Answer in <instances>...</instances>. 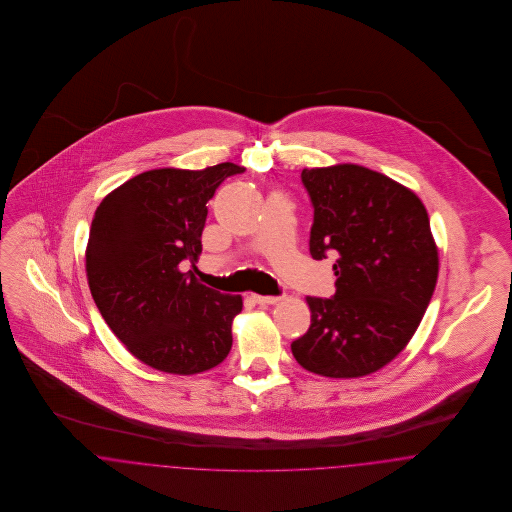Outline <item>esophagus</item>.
Masks as SVG:
<instances>
[{"label":"esophagus","mask_w":512,"mask_h":512,"mask_svg":"<svg viewBox=\"0 0 512 512\" xmlns=\"http://www.w3.org/2000/svg\"><path fill=\"white\" fill-rule=\"evenodd\" d=\"M282 297L280 295H253V301L257 303V305H274V303H278Z\"/></svg>","instance_id":"obj_1"}]
</instances>
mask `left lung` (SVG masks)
Listing matches in <instances>:
<instances>
[{
	"label": "left lung",
	"instance_id": "1",
	"mask_svg": "<svg viewBox=\"0 0 512 512\" xmlns=\"http://www.w3.org/2000/svg\"><path fill=\"white\" fill-rule=\"evenodd\" d=\"M315 217L309 251L336 255V293L307 297L311 326L295 361L328 378H357L393 361L413 338L438 282L426 207L405 186L359 165L303 169Z\"/></svg>",
	"mask_w": 512,
	"mask_h": 512
}]
</instances>
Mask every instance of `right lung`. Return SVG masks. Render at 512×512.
<instances>
[{
    "mask_svg": "<svg viewBox=\"0 0 512 512\" xmlns=\"http://www.w3.org/2000/svg\"><path fill=\"white\" fill-rule=\"evenodd\" d=\"M244 167L157 169L107 195L92 220L86 274L101 317L142 363L197 374L219 365L232 347V318L242 297L211 290L192 270L201 253L207 201Z\"/></svg>",
    "mask_w": 512,
    "mask_h": 512,
    "instance_id": "add662e5",
    "label": "right lung"
}]
</instances>
